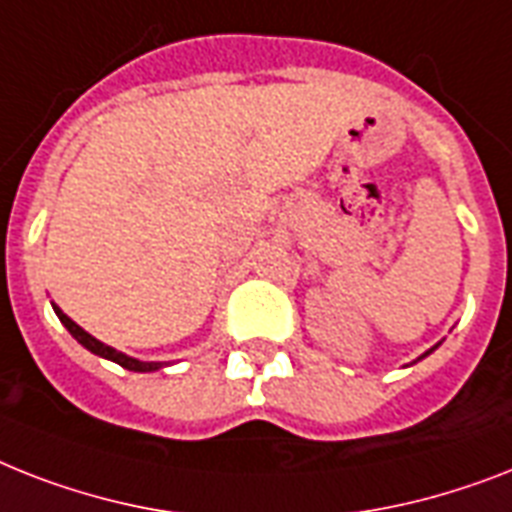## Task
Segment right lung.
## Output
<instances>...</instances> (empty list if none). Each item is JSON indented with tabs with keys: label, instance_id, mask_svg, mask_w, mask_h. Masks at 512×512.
<instances>
[{
	"label": "right lung",
	"instance_id": "1",
	"mask_svg": "<svg viewBox=\"0 0 512 512\" xmlns=\"http://www.w3.org/2000/svg\"><path fill=\"white\" fill-rule=\"evenodd\" d=\"M54 313H57V318H60V321H62V326L68 328L70 334L76 336L78 342H81L83 347H86V350H89V352H94V355L107 357V360H112V363L123 365L126 371H136V373H149V371H157V368H162L160 363H141V360H134V357L123 355V352H118V350H112V347L102 344V342H99V339H94V336H91V334H86V331H83V328L78 326V323L70 321L68 315L62 313L60 307H54Z\"/></svg>",
	"mask_w": 512,
	"mask_h": 512
}]
</instances>
